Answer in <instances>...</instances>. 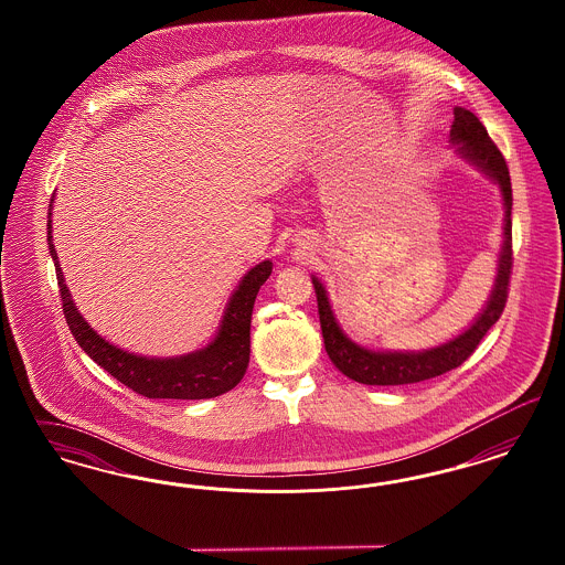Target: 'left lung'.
I'll use <instances>...</instances> for the list:
<instances>
[{
	"label": "left lung",
	"mask_w": 565,
	"mask_h": 565,
	"mask_svg": "<svg viewBox=\"0 0 565 565\" xmlns=\"http://www.w3.org/2000/svg\"><path fill=\"white\" fill-rule=\"evenodd\" d=\"M449 142L456 145L458 154L470 166L482 171L491 182H495L503 201V225H501V250L497 257V275L493 290L489 300L479 312V317L458 333L456 338L439 343L435 348L418 350V352H402V350H371L360 343L352 342L338 323L331 302L327 296L326 286L317 275L312 277V286L319 305V321L326 340V350L331 362L342 371L343 375L364 383V385H406L418 383L425 379L444 375L447 371L460 366L475 348L479 345L484 333L495 326L501 317L508 286L512 274V182L510 170L495 142L487 135L482 121L468 109H454V124L449 130Z\"/></svg>",
	"instance_id": "obj_1"
}]
</instances>
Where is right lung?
<instances>
[{
    "label": "right lung",
    "mask_w": 565,
    "mask_h": 565,
    "mask_svg": "<svg viewBox=\"0 0 565 565\" xmlns=\"http://www.w3.org/2000/svg\"><path fill=\"white\" fill-rule=\"evenodd\" d=\"M52 209L53 199L47 215V244L62 294V307L74 340L90 359L132 392L153 399H206L225 394L238 385L250 359V317L255 298L274 269L269 258L255 265L239 279L225 305L220 329L205 348L182 356L149 359L107 342L78 312L53 246Z\"/></svg>",
    "instance_id": "add662e5"
}]
</instances>
